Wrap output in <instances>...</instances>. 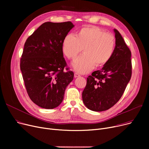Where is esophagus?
I'll return each mask as SVG.
<instances>
[{"mask_svg":"<svg viewBox=\"0 0 149 149\" xmlns=\"http://www.w3.org/2000/svg\"><path fill=\"white\" fill-rule=\"evenodd\" d=\"M80 75L79 74H78V73H75V74H74V77H75V78L79 77H80Z\"/></svg>","mask_w":149,"mask_h":149,"instance_id":"esophagus-1","label":"esophagus"}]
</instances>
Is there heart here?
I'll return each mask as SVG.
<instances>
[{
	"label": "heart",
	"mask_w": 149,
	"mask_h": 149,
	"mask_svg": "<svg viewBox=\"0 0 149 149\" xmlns=\"http://www.w3.org/2000/svg\"><path fill=\"white\" fill-rule=\"evenodd\" d=\"M113 37L99 28L84 27L76 36L68 34L63 42V51L70 60H74L82 51L84 53L77 58L72 66L77 72L84 74L89 72L96 65H103L109 61L113 52Z\"/></svg>",
	"instance_id": "1"
}]
</instances>
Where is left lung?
I'll return each instance as SVG.
<instances>
[{
    "mask_svg": "<svg viewBox=\"0 0 149 149\" xmlns=\"http://www.w3.org/2000/svg\"><path fill=\"white\" fill-rule=\"evenodd\" d=\"M113 31L115 46L111 57L102 69L87 78L82 93L84 105L92 111H104L115 105L131 78V52L118 31Z\"/></svg>",
    "mask_w": 149,
    "mask_h": 149,
    "instance_id": "1",
    "label": "left lung"
}]
</instances>
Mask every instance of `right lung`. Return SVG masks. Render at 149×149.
<instances>
[{
    "instance_id": "obj_1",
    "label": "right lung",
    "mask_w": 149,
    "mask_h": 149,
    "mask_svg": "<svg viewBox=\"0 0 149 149\" xmlns=\"http://www.w3.org/2000/svg\"><path fill=\"white\" fill-rule=\"evenodd\" d=\"M74 27L71 22H45L25 43L20 70L30 99L42 108L58 107L66 87L73 80L74 72L64 71L66 63L63 42Z\"/></svg>"
}]
</instances>
